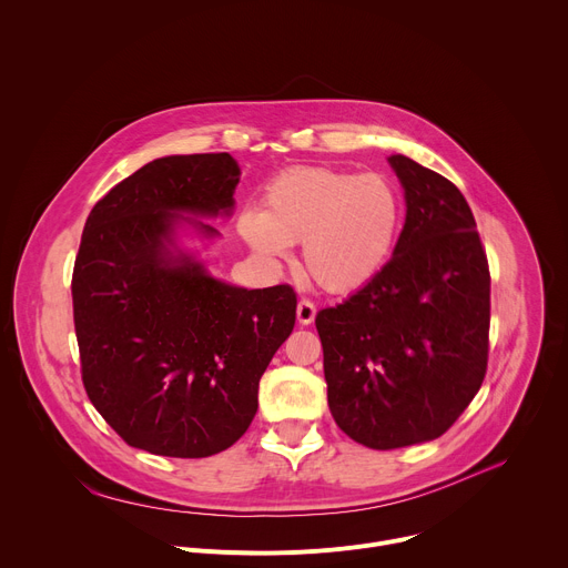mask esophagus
I'll return each instance as SVG.
<instances>
[{"label":"esophagus","mask_w":568,"mask_h":568,"mask_svg":"<svg viewBox=\"0 0 568 568\" xmlns=\"http://www.w3.org/2000/svg\"><path fill=\"white\" fill-rule=\"evenodd\" d=\"M315 313H317V308H315V304L311 300H302L297 304V322L300 324H311L315 320Z\"/></svg>","instance_id":"esophagus-1"}]
</instances>
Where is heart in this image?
Masks as SVG:
<instances>
[{
	"mask_svg": "<svg viewBox=\"0 0 568 568\" xmlns=\"http://www.w3.org/2000/svg\"><path fill=\"white\" fill-rule=\"evenodd\" d=\"M402 222L404 202L386 175L297 166L268 184L262 213H242L240 235L268 264L302 244L306 273L331 293H351L388 264Z\"/></svg>",
	"mask_w": 568,
	"mask_h": 568,
	"instance_id": "b5f03b06",
	"label": "heart"
}]
</instances>
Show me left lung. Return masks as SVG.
<instances>
[{"label": "left lung", "instance_id": "obj_1", "mask_svg": "<svg viewBox=\"0 0 568 568\" xmlns=\"http://www.w3.org/2000/svg\"><path fill=\"white\" fill-rule=\"evenodd\" d=\"M388 164L406 200L393 257L315 317L333 419L377 450L455 424L484 382L490 324L488 262L464 195L404 155Z\"/></svg>", "mask_w": 568, "mask_h": 568}]
</instances>
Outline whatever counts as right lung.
I'll list each match as a JSON object with an SVG mask.
<instances>
[{
	"label": "right lung",
	"mask_w": 568,
	"mask_h": 568,
	"mask_svg": "<svg viewBox=\"0 0 568 568\" xmlns=\"http://www.w3.org/2000/svg\"><path fill=\"white\" fill-rule=\"evenodd\" d=\"M240 166L229 153L169 155L113 186L91 211L73 268L84 388L129 444L166 457L233 446L257 388L295 326L288 284L242 288L178 246V229L231 215Z\"/></svg>",
	"instance_id": "obj_1"
}]
</instances>
